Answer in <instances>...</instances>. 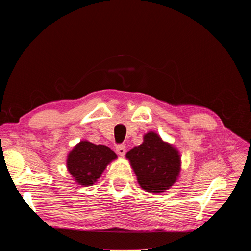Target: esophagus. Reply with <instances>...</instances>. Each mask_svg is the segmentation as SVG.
<instances>
[{"label": "esophagus", "instance_id": "1", "mask_svg": "<svg viewBox=\"0 0 251 251\" xmlns=\"http://www.w3.org/2000/svg\"><path fill=\"white\" fill-rule=\"evenodd\" d=\"M126 146L125 144H118V146L116 147V153L119 155V156H125L126 155Z\"/></svg>", "mask_w": 251, "mask_h": 251}]
</instances>
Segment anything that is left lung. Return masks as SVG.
Here are the masks:
<instances>
[{"mask_svg":"<svg viewBox=\"0 0 251 251\" xmlns=\"http://www.w3.org/2000/svg\"><path fill=\"white\" fill-rule=\"evenodd\" d=\"M142 189L163 193L177 181L181 157L176 148L165 142L155 132L143 136V142L126 153Z\"/></svg>","mask_w":251,"mask_h":251,"instance_id":"left-lung-1","label":"left lung"}]
</instances>
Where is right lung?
Instances as JSON below:
<instances>
[{"label": "right lung", "instance_id": "obj_1", "mask_svg": "<svg viewBox=\"0 0 251 251\" xmlns=\"http://www.w3.org/2000/svg\"><path fill=\"white\" fill-rule=\"evenodd\" d=\"M116 158V154L109 147L82 140L68 155L67 169L77 184L91 186Z\"/></svg>", "mask_w": 251, "mask_h": 251}]
</instances>
